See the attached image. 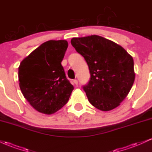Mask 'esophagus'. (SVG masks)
<instances>
[{
  "label": "esophagus",
  "instance_id": "1",
  "mask_svg": "<svg viewBox=\"0 0 152 152\" xmlns=\"http://www.w3.org/2000/svg\"><path fill=\"white\" fill-rule=\"evenodd\" d=\"M78 81L76 79H74V80H73V83H74V85H78Z\"/></svg>",
  "mask_w": 152,
  "mask_h": 152
}]
</instances>
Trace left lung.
I'll use <instances>...</instances> for the list:
<instances>
[{"mask_svg": "<svg viewBox=\"0 0 152 152\" xmlns=\"http://www.w3.org/2000/svg\"><path fill=\"white\" fill-rule=\"evenodd\" d=\"M71 43L88 66L91 78L83 88L89 102L103 111L119 106L135 79L132 56L117 43L96 35L73 38Z\"/></svg>", "mask_w": 152, "mask_h": 152, "instance_id": "8db88e82", "label": "left lung"}]
</instances>
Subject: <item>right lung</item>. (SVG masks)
<instances>
[{
    "label": "right lung",
    "mask_w": 152,
    "mask_h": 152,
    "mask_svg": "<svg viewBox=\"0 0 152 152\" xmlns=\"http://www.w3.org/2000/svg\"><path fill=\"white\" fill-rule=\"evenodd\" d=\"M67 48L65 40L48 41L26 57L18 67L23 95L43 114H52L61 109L74 90L61 64Z\"/></svg>",
    "instance_id": "right-lung-1"
}]
</instances>
